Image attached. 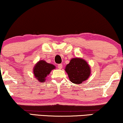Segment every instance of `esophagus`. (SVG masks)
<instances>
[{"mask_svg":"<svg viewBox=\"0 0 123 123\" xmlns=\"http://www.w3.org/2000/svg\"><path fill=\"white\" fill-rule=\"evenodd\" d=\"M58 68L60 69H61L62 68V64H59L58 65Z\"/></svg>","mask_w":123,"mask_h":123,"instance_id":"esophagus-1","label":"esophagus"}]
</instances>
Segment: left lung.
<instances>
[{"mask_svg":"<svg viewBox=\"0 0 123 123\" xmlns=\"http://www.w3.org/2000/svg\"><path fill=\"white\" fill-rule=\"evenodd\" d=\"M65 70L71 82L79 84L87 80L91 74V67L84 59L73 58L66 65Z\"/></svg>","mask_w":123,"mask_h":123,"instance_id":"obj_1","label":"left lung"}]
</instances>
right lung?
<instances>
[{
  "mask_svg": "<svg viewBox=\"0 0 123 123\" xmlns=\"http://www.w3.org/2000/svg\"><path fill=\"white\" fill-rule=\"evenodd\" d=\"M54 69H55V66L54 65L47 63L44 60H40L33 67V72L36 80L43 83L46 81L47 76Z\"/></svg>",
  "mask_w": 123,
  "mask_h": 123,
  "instance_id": "add662e5",
  "label": "right lung"
}]
</instances>
